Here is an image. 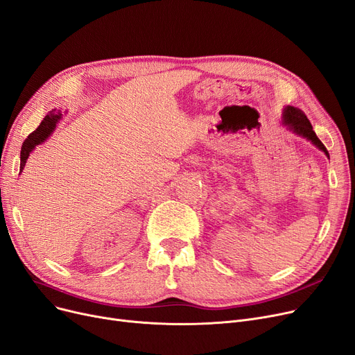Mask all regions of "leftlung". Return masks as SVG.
Wrapping results in <instances>:
<instances>
[{
	"label": "left lung",
	"instance_id": "8db88e82",
	"mask_svg": "<svg viewBox=\"0 0 355 355\" xmlns=\"http://www.w3.org/2000/svg\"><path fill=\"white\" fill-rule=\"evenodd\" d=\"M282 123L291 133H295V135L303 137V139L312 142L319 150H322L329 158V153H328L325 145L319 141V137L313 132V128L311 125L309 119L304 116V113L302 110L296 109V107H291V105L284 107Z\"/></svg>",
	"mask_w": 355,
	"mask_h": 355
}]
</instances>
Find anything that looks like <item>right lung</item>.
<instances>
[{"label":"right lung","instance_id":"1","mask_svg":"<svg viewBox=\"0 0 355 355\" xmlns=\"http://www.w3.org/2000/svg\"><path fill=\"white\" fill-rule=\"evenodd\" d=\"M62 119H64L62 112L52 110L49 112V114L44 116L39 128L33 133L28 135L27 139L23 142L21 152H20V173L24 169V165L27 162V158L30 157V153L36 149L37 145H42L43 142L49 139L51 135L55 132L58 123Z\"/></svg>","mask_w":355,"mask_h":355}]
</instances>
